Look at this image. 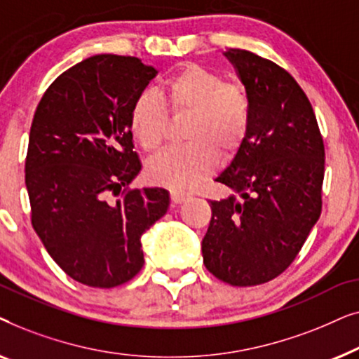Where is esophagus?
Masks as SVG:
<instances>
[{
	"mask_svg": "<svg viewBox=\"0 0 359 359\" xmlns=\"http://www.w3.org/2000/svg\"><path fill=\"white\" fill-rule=\"evenodd\" d=\"M189 196L186 193H181V191H171V201H173L175 204H183L184 201H188Z\"/></svg>",
	"mask_w": 359,
	"mask_h": 359,
	"instance_id": "esophagus-1",
	"label": "esophagus"
}]
</instances>
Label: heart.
<instances>
[{
  "mask_svg": "<svg viewBox=\"0 0 359 359\" xmlns=\"http://www.w3.org/2000/svg\"><path fill=\"white\" fill-rule=\"evenodd\" d=\"M191 114L188 145L166 150L149 166L154 183L188 191L212 173L215 154L230 156L248 134L252 104L242 86L194 63L165 78L155 96L144 93L130 111V132L147 154H158L168 129V114Z\"/></svg>",
  "mask_w": 359,
  "mask_h": 359,
  "instance_id": "b5f03b06",
  "label": "heart"
}]
</instances>
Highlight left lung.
Wrapping results in <instances>:
<instances>
[{"mask_svg":"<svg viewBox=\"0 0 359 359\" xmlns=\"http://www.w3.org/2000/svg\"><path fill=\"white\" fill-rule=\"evenodd\" d=\"M224 55L250 97L252 121L215 178L232 194L210 201L203 258L224 283L257 286L294 262L320 217L325 149L306 93L284 68L240 48Z\"/></svg>","mask_w":359,"mask_h":359,"instance_id":"left-lung-1","label":"left lung"}]
</instances>
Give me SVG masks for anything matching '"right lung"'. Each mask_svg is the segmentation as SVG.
<instances>
[{"label": "right lung", "instance_id": "1", "mask_svg": "<svg viewBox=\"0 0 359 359\" xmlns=\"http://www.w3.org/2000/svg\"><path fill=\"white\" fill-rule=\"evenodd\" d=\"M135 57L95 55L63 72L34 114L26 158L32 227L58 266L91 287L144 266L140 237L170 208L163 188L130 189L140 173L130 111L156 76Z\"/></svg>", "mask_w": 359, "mask_h": 359}]
</instances>
